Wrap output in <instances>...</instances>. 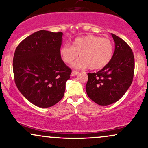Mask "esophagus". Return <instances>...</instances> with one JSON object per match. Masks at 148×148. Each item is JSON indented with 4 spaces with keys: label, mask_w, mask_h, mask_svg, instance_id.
<instances>
[{
    "label": "esophagus",
    "mask_w": 148,
    "mask_h": 148,
    "mask_svg": "<svg viewBox=\"0 0 148 148\" xmlns=\"http://www.w3.org/2000/svg\"><path fill=\"white\" fill-rule=\"evenodd\" d=\"M79 72H76V71H74L73 70L72 72V74H71V76H76L77 74H79Z\"/></svg>",
    "instance_id": "1"
}]
</instances>
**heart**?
I'll return each mask as SVG.
<instances>
[{
    "label": "heart",
    "instance_id": "heart-1",
    "mask_svg": "<svg viewBox=\"0 0 148 148\" xmlns=\"http://www.w3.org/2000/svg\"><path fill=\"white\" fill-rule=\"evenodd\" d=\"M113 51L114 47L110 40L88 35L76 38L72 42V46H62L60 54L64 62L70 64L77 58L79 53L81 58L72 64V67L75 69L89 67L90 69H99L111 61Z\"/></svg>",
    "mask_w": 148,
    "mask_h": 148
}]
</instances>
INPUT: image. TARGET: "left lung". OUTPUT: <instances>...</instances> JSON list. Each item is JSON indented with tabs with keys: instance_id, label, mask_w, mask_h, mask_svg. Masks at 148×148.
<instances>
[{
	"instance_id": "left-lung-1",
	"label": "left lung",
	"mask_w": 148,
	"mask_h": 148,
	"mask_svg": "<svg viewBox=\"0 0 148 148\" xmlns=\"http://www.w3.org/2000/svg\"><path fill=\"white\" fill-rule=\"evenodd\" d=\"M115 42L112 59L103 69L88 73V96L97 104L107 106L118 101L130 87L134 72V57L123 39L111 33Z\"/></svg>"
}]
</instances>
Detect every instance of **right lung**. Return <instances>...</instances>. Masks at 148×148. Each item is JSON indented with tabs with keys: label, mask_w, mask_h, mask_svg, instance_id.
Instances as JSON below:
<instances>
[{
	"label": "right lung",
	"mask_w": 148,
	"mask_h": 148,
	"mask_svg": "<svg viewBox=\"0 0 148 148\" xmlns=\"http://www.w3.org/2000/svg\"><path fill=\"white\" fill-rule=\"evenodd\" d=\"M62 33L39 30L15 50L13 72L20 92L30 102L48 108L63 97L72 70L61 58Z\"/></svg>",
	"instance_id": "obj_1"
}]
</instances>
